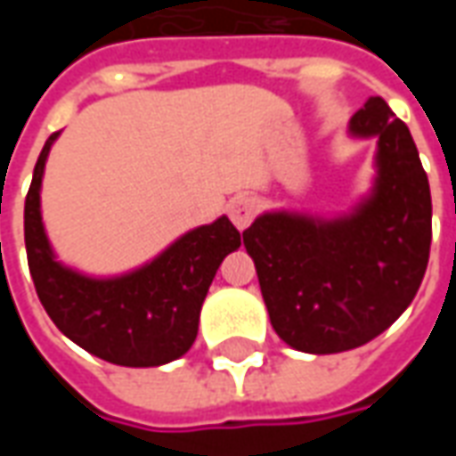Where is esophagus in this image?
Here are the masks:
<instances>
[{"label":"esophagus","instance_id":"esophagus-1","mask_svg":"<svg viewBox=\"0 0 456 456\" xmlns=\"http://www.w3.org/2000/svg\"><path fill=\"white\" fill-rule=\"evenodd\" d=\"M258 215V202L251 195H239L229 202V217L237 229H247Z\"/></svg>","mask_w":456,"mask_h":456}]
</instances>
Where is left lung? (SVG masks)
I'll return each instance as SVG.
<instances>
[{
  "mask_svg": "<svg viewBox=\"0 0 456 456\" xmlns=\"http://www.w3.org/2000/svg\"><path fill=\"white\" fill-rule=\"evenodd\" d=\"M352 131L379 139V180L362 208L335 222L276 212L244 232L271 325L297 352L371 342L411 305L430 258V183L408 126L369 97Z\"/></svg>",
  "mask_w": 456,
  "mask_h": 456,
  "instance_id": "1",
  "label": "left lung"
}]
</instances>
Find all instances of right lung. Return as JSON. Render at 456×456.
<instances>
[{
  "label": "right lung",
  "mask_w": 456,
  "mask_h": 456,
  "mask_svg": "<svg viewBox=\"0 0 456 456\" xmlns=\"http://www.w3.org/2000/svg\"><path fill=\"white\" fill-rule=\"evenodd\" d=\"M36 160L26 192L24 239L28 271L41 305L55 327L85 352L119 366H160L188 352L198 337L200 307L222 258L241 247L227 217L198 227L149 266L112 281H94L53 258L41 224L38 190L51 143Z\"/></svg>",
  "instance_id": "add662e5"
}]
</instances>
